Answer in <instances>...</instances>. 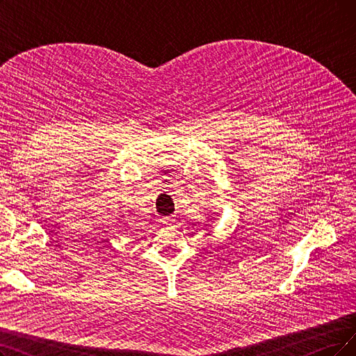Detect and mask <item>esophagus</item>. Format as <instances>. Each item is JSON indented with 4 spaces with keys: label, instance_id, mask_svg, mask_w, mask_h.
Wrapping results in <instances>:
<instances>
[{
    "label": "esophagus",
    "instance_id": "obj_1",
    "mask_svg": "<svg viewBox=\"0 0 356 356\" xmlns=\"http://www.w3.org/2000/svg\"><path fill=\"white\" fill-rule=\"evenodd\" d=\"M159 222L163 223V225H170V223L175 222V219H174V216H166V218H161Z\"/></svg>",
    "mask_w": 356,
    "mask_h": 356
}]
</instances>
